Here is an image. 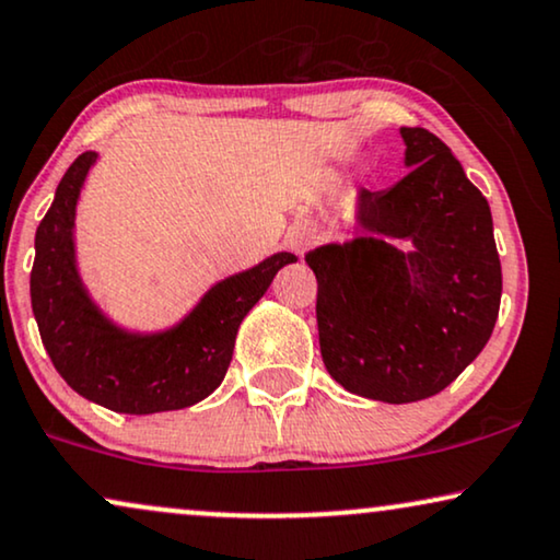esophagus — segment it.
Here are the masks:
<instances>
[{
    "label": "esophagus",
    "instance_id": "esophagus-1",
    "mask_svg": "<svg viewBox=\"0 0 560 560\" xmlns=\"http://www.w3.org/2000/svg\"><path fill=\"white\" fill-rule=\"evenodd\" d=\"M307 243H310V235H300V237H294V248H296V250H302L304 245H307Z\"/></svg>",
    "mask_w": 560,
    "mask_h": 560
}]
</instances>
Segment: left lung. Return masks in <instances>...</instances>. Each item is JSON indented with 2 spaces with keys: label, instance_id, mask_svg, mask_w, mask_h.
Returning <instances> with one entry per match:
<instances>
[{
  "label": "left lung",
  "instance_id": "1",
  "mask_svg": "<svg viewBox=\"0 0 560 560\" xmlns=\"http://www.w3.org/2000/svg\"><path fill=\"white\" fill-rule=\"evenodd\" d=\"M409 174L358 191L363 235L310 250L325 369L358 397L407 405L456 382L494 330L502 266L491 210L441 138L401 128ZM389 240H409L399 252Z\"/></svg>",
  "mask_w": 560,
  "mask_h": 560
}]
</instances>
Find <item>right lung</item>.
<instances>
[{
	"label": "right lung",
	"mask_w": 560,
	"mask_h": 560,
	"mask_svg": "<svg viewBox=\"0 0 560 560\" xmlns=\"http://www.w3.org/2000/svg\"><path fill=\"white\" fill-rule=\"evenodd\" d=\"M96 161L86 151L66 171L35 233L30 300L50 361L81 397L122 415H153L197 405L218 389L233 361L235 335L279 268L294 253H273L248 271L214 284L176 327L128 332L102 315L77 268L73 218Z\"/></svg>",
	"instance_id": "right-lung-1"
}]
</instances>
